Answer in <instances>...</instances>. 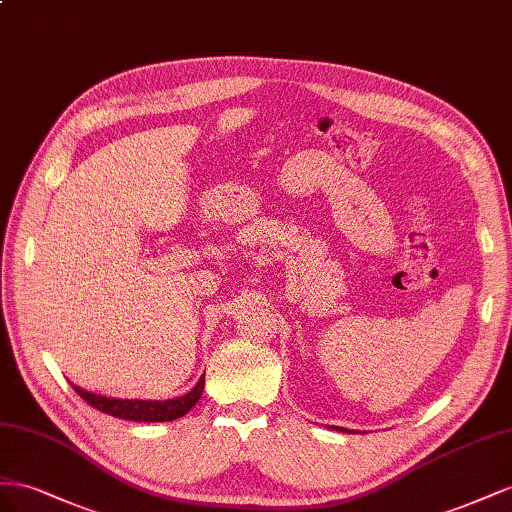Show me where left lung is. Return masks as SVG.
<instances>
[{
  "label": "left lung",
  "instance_id": "8db88e82",
  "mask_svg": "<svg viewBox=\"0 0 512 512\" xmlns=\"http://www.w3.org/2000/svg\"><path fill=\"white\" fill-rule=\"evenodd\" d=\"M339 431H345V433H354V431H347V429H341V427H337Z\"/></svg>",
  "mask_w": 512,
  "mask_h": 512
}]
</instances>
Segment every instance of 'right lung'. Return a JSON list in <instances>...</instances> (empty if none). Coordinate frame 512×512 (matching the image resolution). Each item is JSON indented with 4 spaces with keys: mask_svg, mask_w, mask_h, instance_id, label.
Here are the masks:
<instances>
[{
    "mask_svg": "<svg viewBox=\"0 0 512 512\" xmlns=\"http://www.w3.org/2000/svg\"><path fill=\"white\" fill-rule=\"evenodd\" d=\"M79 397L96 407L98 412L109 414L115 418H124V420H135V422H167L184 416L186 412H191V407L199 401L201 392H203V377L197 382V386L182 394L178 399H167V401H139V399H111V397H102V394L87 392L79 386H72Z\"/></svg>",
    "mask_w": 512,
    "mask_h": 512,
    "instance_id": "1",
    "label": "right lung"
}]
</instances>
